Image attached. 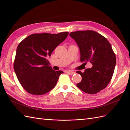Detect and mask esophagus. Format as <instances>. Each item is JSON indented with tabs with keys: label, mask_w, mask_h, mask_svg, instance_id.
<instances>
[{
	"label": "esophagus",
	"mask_w": 130,
	"mask_h": 130,
	"mask_svg": "<svg viewBox=\"0 0 130 130\" xmlns=\"http://www.w3.org/2000/svg\"><path fill=\"white\" fill-rule=\"evenodd\" d=\"M67 73H68L69 74H70V75H73L74 74H75V72H74L73 71H70V70H69V71H67Z\"/></svg>",
	"instance_id": "1"
}]
</instances>
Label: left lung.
<instances>
[{
	"instance_id": "8db88e82",
	"label": "left lung",
	"mask_w": 130,
	"mask_h": 130,
	"mask_svg": "<svg viewBox=\"0 0 130 130\" xmlns=\"http://www.w3.org/2000/svg\"><path fill=\"white\" fill-rule=\"evenodd\" d=\"M69 36L79 47L80 61H89L93 65L84 73L76 72L82 76L81 81L76 86L86 93L99 92L108 85L116 64V55L111 44L105 37L92 30L75 31Z\"/></svg>"
}]
</instances>
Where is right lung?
<instances>
[{
    "label": "right lung",
    "mask_w": 130,
    "mask_h": 130,
    "mask_svg": "<svg viewBox=\"0 0 130 130\" xmlns=\"http://www.w3.org/2000/svg\"><path fill=\"white\" fill-rule=\"evenodd\" d=\"M68 34H34L18 44L13 67L19 82L27 92L43 95L56 86L59 76L63 72L53 70L49 66L47 58L65 40Z\"/></svg>",
    "instance_id": "add662e5"
}]
</instances>
